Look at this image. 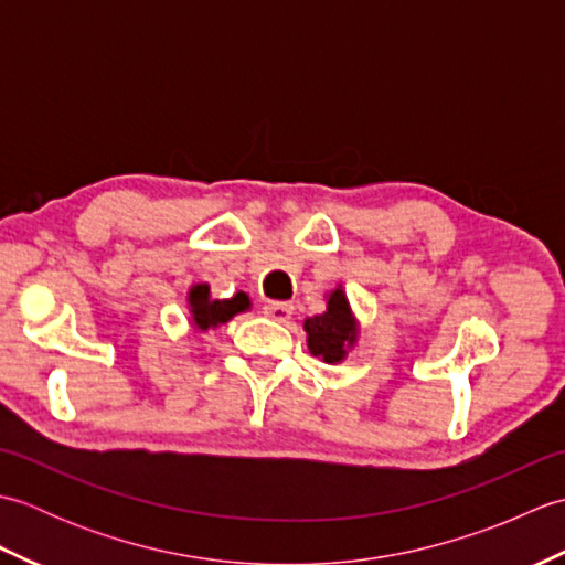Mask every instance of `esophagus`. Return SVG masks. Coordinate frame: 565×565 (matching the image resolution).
Returning <instances> with one entry per match:
<instances>
[{
    "instance_id": "esophagus-1",
    "label": "esophagus",
    "mask_w": 565,
    "mask_h": 565,
    "mask_svg": "<svg viewBox=\"0 0 565 565\" xmlns=\"http://www.w3.org/2000/svg\"><path fill=\"white\" fill-rule=\"evenodd\" d=\"M264 316H269L276 322H289L294 316V306L286 301H269L264 306Z\"/></svg>"
}]
</instances>
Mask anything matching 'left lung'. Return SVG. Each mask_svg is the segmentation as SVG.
I'll return each instance as SVG.
<instances>
[{
	"label": "left lung",
	"mask_w": 565,
	"mask_h": 565,
	"mask_svg": "<svg viewBox=\"0 0 565 565\" xmlns=\"http://www.w3.org/2000/svg\"><path fill=\"white\" fill-rule=\"evenodd\" d=\"M308 350L322 356L328 364L342 362L347 347L356 342V322L342 289H334L328 298V310L306 320Z\"/></svg>",
	"instance_id": "obj_1"
}]
</instances>
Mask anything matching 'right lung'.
Returning a JSON list of instances; mask_svg holds the SVG:
<instances>
[{
	"mask_svg": "<svg viewBox=\"0 0 565 565\" xmlns=\"http://www.w3.org/2000/svg\"><path fill=\"white\" fill-rule=\"evenodd\" d=\"M189 308H191V320L199 330L218 328L223 322L231 320L233 316L243 313L249 308V298L245 294H237L227 301H211L209 284H196L191 286L189 291Z\"/></svg>",
	"mask_w": 565,
	"mask_h": 565,
	"instance_id": "1",
	"label": "right lung"
}]
</instances>
